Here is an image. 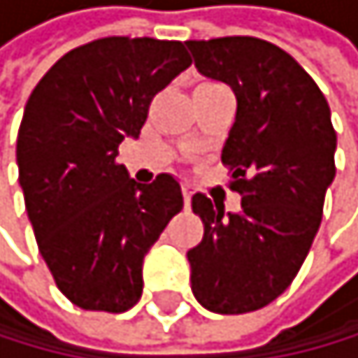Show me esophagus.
I'll return each instance as SVG.
<instances>
[{"label": "esophagus", "instance_id": "obj_1", "mask_svg": "<svg viewBox=\"0 0 358 358\" xmlns=\"http://www.w3.org/2000/svg\"><path fill=\"white\" fill-rule=\"evenodd\" d=\"M183 201H186V208H190V199H192V186H190V183H183Z\"/></svg>", "mask_w": 358, "mask_h": 358}]
</instances>
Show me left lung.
Here are the masks:
<instances>
[{"label":"left lung","mask_w":358,"mask_h":358,"mask_svg":"<svg viewBox=\"0 0 358 358\" xmlns=\"http://www.w3.org/2000/svg\"><path fill=\"white\" fill-rule=\"evenodd\" d=\"M197 71L238 98L222 150L242 208L192 194L203 222L188 251L192 294L215 314H246L292 285L318 233L334 181L336 132L323 92L280 46L257 38L188 40Z\"/></svg>","instance_id":"8db88e82"}]
</instances>
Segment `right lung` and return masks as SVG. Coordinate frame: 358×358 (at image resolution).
Returning <instances> with one entry per match:
<instances>
[{"mask_svg":"<svg viewBox=\"0 0 358 358\" xmlns=\"http://www.w3.org/2000/svg\"><path fill=\"white\" fill-rule=\"evenodd\" d=\"M190 66L181 42L101 38L62 55L33 89L17 134L24 203L57 289L120 314L143 294V257L183 208L179 181L129 179L118 145Z\"/></svg>","mask_w":358,"mask_h":358,"instance_id":"obj_1","label":"right lung"}]
</instances>
